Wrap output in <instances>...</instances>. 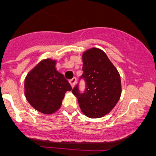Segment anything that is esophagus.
<instances>
[{
    "instance_id": "obj_1",
    "label": "esophagus",
    "mask_w": 156,
    "mask_h": 156,
    "mask_svg": "<svg viewBox=\"0 0 156 156\" xmlns=\"http://www.w3.org/2000/svg\"><path fill=\"white\" fill-rule=\"evenodd\" d=\"M69 83H70L71 86H72V87H74V86L75 85V83H76V78H72V79L69 81Z\"/></svg>"
}]
</instances>
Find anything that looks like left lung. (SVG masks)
I'll use <instances>...</instances> for the list:
<instances>
[{
  "instance_id": "left-lung-1",
  "label": "left lung",
  "mask_w": 156,
  "mask_h": 156,
  "mask_svg": "<svg viewBox=\"0 0 156 156\" xmlns=\"http://www.w3.org/2000/svg\"><path fill=\"white\" fill-rule=\"evenodd\" d=\"M83 74L79 79L85 81L81 92L76 84L72 92L85 115L98 119L108 114L120 98L121 78L117 69L103 50L91 48L83 53Z\"/></svg>"
}]
</instances>
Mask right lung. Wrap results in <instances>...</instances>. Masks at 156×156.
Wrapping results in <instances>:
<instances>
[{
    "mask_svg": "<svg viewBox=\"0 0 156 156\" xmlns=\"http://www.w3.org/2000/svg\"><path fill=\"white\" fill-rule=\"evenodd\" d=\"M55 64L56 61L50 59L41 61L25 80L28 102L44 114H52L59 109L66 92L72 90L63 75L56 70Z\"/></svg>",
    "mask_w": 156,
    "mask_h": 156,
    "instance_id": "right-lung-1",
    "label": "right lung"
}]
</instances>
